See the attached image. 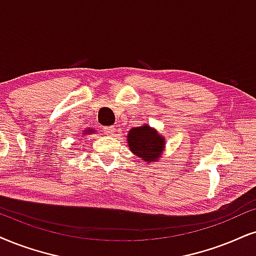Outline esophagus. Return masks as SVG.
<instances>
[{
	"instance_id": "obj_1",
	"label": "esophagus",
	"mask_w": 256,
	"mask_h": 256,
	"mask_svg": "<svg viewBox=\"0 0 256 256\" xmlns=\"http://www.w3.org/2000/svg\"><path fill=\"white\" fill-rule=\"evenodd\" d=\"M104 132L108 136H113L114 134V128L113 126H106V128H104Z\"/></svg>"
}]
</instances>
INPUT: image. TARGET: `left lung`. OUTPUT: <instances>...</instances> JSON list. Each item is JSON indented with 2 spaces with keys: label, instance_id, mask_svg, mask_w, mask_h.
<instances>
[{
  "label": "left lung",
  "instance_id": "obj_1",
  "mask_svg": "<svg viewBox=\"0 0 256 256\" xmlns=\"http://www.w3.org/2000/svg\"><path fill=\"white\" fill-rule=\"evenodd\" d=\"M128 143L130 150L146 162L157 160L164 148V138L152 130L150 126L143 125L128 132Z\"/></svg>",
  "mask_w": 256,
  "mask_h": 256
}]
</instances>
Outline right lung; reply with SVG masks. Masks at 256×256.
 <instances>
[{
    "instance_id": "right-lung-1",
    "label": "right lung",
    "mask_w": 256,
    "mask_h": 256,
    "mask_svg": "<svg viewBox=\"0 0 256 256\" xmlns=\"http://www.w3.org/2000/svg\"><path fill=\"white\" fill-rule=\"evenodd\" d=\"M88 132H90V131H88Z\"/></svg>"
}]
</instances>
